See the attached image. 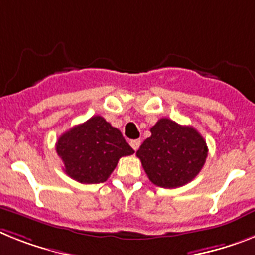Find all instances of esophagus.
Instances as JSON below:
<instances>
[{"instance_id":"34e87169","label":"esophagus","mask_w":255,"mask_h":255,"mask_svg":"<svg viewBox=\"0 0 255 255\" xmlns=\"http://www.w3.org/2000/svg\"><path fill=\"white\" fill-rule=\"evenodd\" d=\"M129 144H131V146H132V149H133V150H137L138 147H140V145H141V140H132Z\"/></svg>"}]
</instances>
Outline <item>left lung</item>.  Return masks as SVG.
Returning a JSON list of instances; mask_svg holds the SVG:
<instances>
[{"label": "left lung", "mask_w": 255, "mask_h": 255, "mask_svg": "<svg viewBox=\"0 0 255 255\" xmlns=\"http://www.w3.org/2000/svg\"><path fill=\"white\" fill-rule=\"evenodd\" d=\"M150 132L136 153L149 180L167 189L193 180L207 157L206 141L198 131L162 118Z\"/></svg>", "instance_id": "1"}]
</instances>
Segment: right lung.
Wrapping results in <instances>:
<instances>
[{"label": "right lung", "instance_id": "obj_1", "mask_svg": "<svg viewBox=\"0 0 255 255\" xmlns=\"http://www.w3.org/2000/svg\"><path fill=\"white\" fill-rule=\"evenodd\" d=\"M66 174L83 184L104 183L118 160L133 154L119 129L96 115L65 132L55 144Z\"/></svg>", "mask_w": 255, "mask_h": 255}]
</instances>
